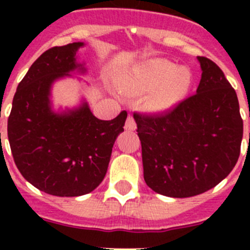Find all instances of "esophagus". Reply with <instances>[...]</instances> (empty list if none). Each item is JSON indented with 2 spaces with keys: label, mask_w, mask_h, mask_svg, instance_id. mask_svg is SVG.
Returning <instances> with one entry per match:
<instances>
[{
  "label": "esophagus",
  "mask_w": 250,
  "mask_h": 250,
  "mask_svg": "<svg viewBox=\"0 0 250 250\" xmlns=\"http://www.w3.org/2000/svg\"><path fill=\"white\" fill-rule=\"evenodd\" d=\"M125 129L130 130V131H132V130L136 129L135 119H134V116H132V115H129V116H127L126 124H125Z\"/></svg>",
  "instance_id": "34e87169"
}]
</instances>
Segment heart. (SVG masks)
I'll use <instances>...</instances> for the list:
<instances>
[{
  "label": "heart",
  "instance_id": "obj_1",
  "mask_svg": "<svg viewBox=\"0 0 250 250\" xmlns=\"http://www.w3.org/2000/svg\"><path fill=\"white\" fill-rule=\"evenodd\" d=\"M163 81L164 83L150 101L151 107L155 110L167 109L182 98L190 83V74L185 68L176 70V66L164 60H156L147 63L143 71L141 87H154Z\"/></svg>",
  "mask_w": 250,
  "mask_h": 250
}]
</instances>
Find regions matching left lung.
Segmentation results:
<instances>
[{"mask_svg": "<svg viewBox=\"0 0 250 250\" xmlns=\"http://www.w3.org/2000/svg\"><path fill=\"white\" fill-rule=\"evenodd\" d=\"M198 60L203 72L195 94L164 112L134 114L145 183L171 198H189L218 185L240 154L237 92L215 62Z\"/></svg>", "mask_w": 250, "mask_h": 250, "instance_id": "1", "label": "left lung"}]
</instances>
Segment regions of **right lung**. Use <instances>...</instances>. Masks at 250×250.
Wrapping results in <instances>:
<instances>
[{"mask_svg": "<svg viewBox=\"0 0 250 250\" xmlns=\"http://www.w3.org/2000/svg\"><path fill=\"white\" fill-rule=\"evenodd\" d=\"M83 42L45 51L28 68L13 96L7 135L17 169L28 183L55 196H80L100 185L107 171L112 146L127 118H95L87 104L56 114L50 90L55 80L83 65L76 62Z\"/></svg>", "mask_w": 250, "mask_h": 250, "instance_id": "add662e5", "label": "right lung"}]
</instances>
